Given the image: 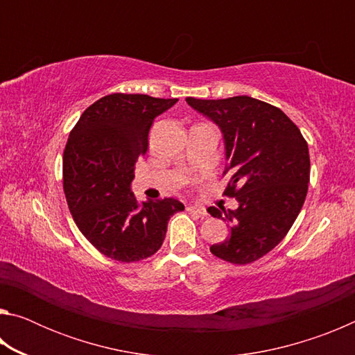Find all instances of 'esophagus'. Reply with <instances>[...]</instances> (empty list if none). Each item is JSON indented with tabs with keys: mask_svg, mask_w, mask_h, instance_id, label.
<instances>
[{
	"mask_svg": "<svg viewBox=\"0 0 355 355\" xmlns=\"http://www.w3.org/2000/svg\"><path fill=\"white\" fill-rule=\"evenodd\" d=\"M188 209V211H191V213H196V214H199L200 218H205V216H208V213H207V209L203 208V207H188L186 208Z\"/></svg>",
	"mask_w": 355,
	"mask_h": 355,
	"instance_id": "obj_1",
	"label": "esophagus"
}]
</instances>
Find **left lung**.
I'll return each mask as SVG.
<instances>
[{
    "mask_svg": "<svg viewBox=\"0 0 355 355\" xmlns=\"http://www.w3.org/2000/svg\"><path fill=\"white\" fill-rule=\"evenodd\" d=\"M218 125L225 146L224 194L236 209L208 208L228 222V238L209 250L220 260L248 264L271 252L290 230L304 205L310 182L309 146L284 111L239 95L222 100L186 98Z\"/></svg>",
    "mask_w": 355,
    "mask_h": 355,
    "instance_id": "1",
    "label": "left lung"
}]
</instances>
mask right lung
I'll list each match as a JSON object with an SVG mask.
<instances>
[{"label":"right lung","mask_w":355,"mask_h":355,"mask_svg":"<svg viewBox=\"0 0 355 355\" xmlns=\"http://www.w3.org/2000/svg\"><path fill=\"white\" fill-rule=\"evenodd\" d=\"M144 94H111L83 112L64 150L65 199L75 224L95 249L131 263L161 248L177 199L137 202L135 164L147 152L153 120L177 103Z\"/></svg>","instance_id":"add662e5"}]
</instances>
